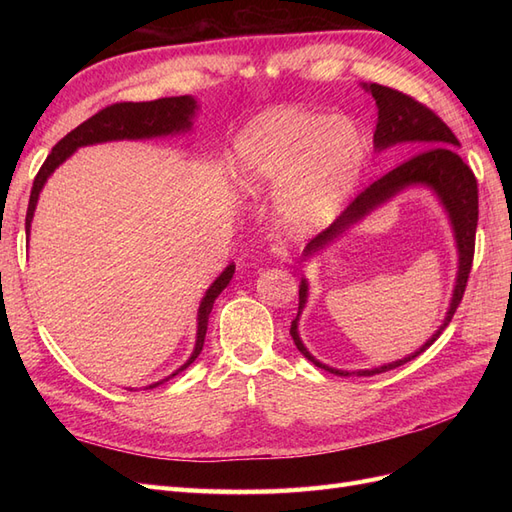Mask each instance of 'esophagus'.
Listing matches in <instances>:
<instances>
[{
	"label": "esophagus",
	"instance_id": "34e87169",
	"mask_svg": "<svg viewBox=\"0 0 512 512\" xmlns=\"http://www.w3.org/2000/svg\"><path fill=\"white\" fill-rule=\"evenodd\" d=\"M269 254L273 256V260L280 262V265H282V262H288V250H286V247H284L282 243H275V245H271Z\"/></svg>",
	"mask_w": 512,
	"mask_h": 512
}]
</instances>
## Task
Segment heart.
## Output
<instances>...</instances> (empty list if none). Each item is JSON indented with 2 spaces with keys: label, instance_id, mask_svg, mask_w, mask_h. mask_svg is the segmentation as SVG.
I'll use <instances>...</instances> for the list:
<instances>
[{
  "label": "heart",
  "instance_id": "obj_1",
  "mask_svg": "<svg viewBox=\"0 0 512 512\" xmlns=\"http://www.w3.org/2000/svg\"><path fill=\"white\" fill-rule=\"evenodd\" d=\"M367 162V136L352 117L282 106L235 138V170L250 192L275 190L277 220L292 237L327 228L344 211Z\"/></svg>",
  "mask_w": 512,
  "mask_h": 512
}]
</instances>
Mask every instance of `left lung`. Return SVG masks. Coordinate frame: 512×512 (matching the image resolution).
Returning <instances> with one entry per match:
<instances>
[{
  "instance_id": "1",
  "label": "left lung",
  "mask_w": 512,
  "mask_h": 512,
  "mask_svg": "<svg viewBox=\"0 0 512 512\" xmlns=\"http://www.w3.org/2000/svg\"><path fill=\"white\" fill-rule=\"evenodd\" d=\"M361 85L367 94H371V98L376 100V106H378L374 149L380 153L395 145H410V151H418V153L410 160H406L404 164L393 168L391 173H386L384 177L371 183L365 192L356 196L344 209V213L339 215L327 230H322L318 237H314L305 245L303 260L322 254L327 247L339 241V237H344L350 228L361 224L367 215H371L376 209L391 203V200L404 190L427 188L431 190L433 196L438 198V203L448 218V224H451L455 247H457V275H455L453 297H451V303H448L446 316L438 327V331H433V335L421 348H416L414 352L404 356V359H397V361L384 363L378 367H369V369H356V371L337 369L327 363H320L316 356L305 348L303 339L299 335V320L307 303L309 284L303 277L299 284V312H297V318H294L290 324V335L294 339V346L299 348V352L307 361H312L316 367L324 371H331L335 376L382 374V371L395 369L399 365L416 359L418 354H423L433 342H436L440 333L446 329V324L451 322L457 305L461 303L463 290H466L468 275L472 269L474 237H476V222H478L476 179L470 166L457 156L459 141L451 132V128H448L436 113L429 111L427 106H423L421 102H416L406 94H401L397 89L384 87L378 83H361Z\"/></svg>"
}]
</instances>
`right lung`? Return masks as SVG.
<instances>
[{
	"mask_svg": "<svg viewBox=\"0 0 512 512\" xmlns=\"http://www.w3.org/2000/svg\"><path fill=\"white\" fill-rule=\"evenodd\" d=\"M200 111L198 100L192 96H173V98H160L151 102H119L113 106L102 108L100 113L83 121L79 128H74L70 134H66L61 141L53 147L49 158L44 160L42 168L34 179L32 196H29L27 205V218H25V232L29 235L34 222V213L40 192L44 183L55 173V168L64 164L76 149L98 145V143H111V141H147V138H164V136H177L192 132L194 119ZM232 275H235V265H230L215 277V282L207 288L205 297L200 299L198 316H196V344L190 354V359L185 361L179 369H175L168 378L177 376L188 365L196 361V356L203 350L205 335H207V322L213 309L215 299L220 297L222 290L230 284ZM164 378V380H168ZM160 382L149 384L147 389H156Z\"/></svg>",
	"mask_w": 512,
	"mask_h": 512,
	"instance_id": "1",
	"label": "right lung"
}]
</instances>
